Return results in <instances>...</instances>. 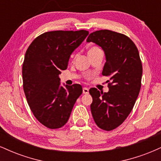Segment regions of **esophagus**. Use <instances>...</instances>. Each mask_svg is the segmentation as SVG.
<instances>
[{"mask_svg": "<svg viewBox=\"0 0 161 161\" xmlns=\"http://www.w3.org/2000/svg\"><path fill=\"white\" fill-rule=\"evenodd\" d=\"M82 92H83V94H88L89 89H88V88H86V87H84V88H82Z\"/></svg>", "mask_w": 161, "mask_h": 161, "instance_id": "obj_1", "label": "esophagus"}]
</instances>
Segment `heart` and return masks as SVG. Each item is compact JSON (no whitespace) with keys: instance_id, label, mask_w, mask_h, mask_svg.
<instances>
[{"instance_id":"b5f03b06","label":"heart","mask_w":161,"mask_h":161,"mask_svg":"<svg viewBox=\"0 0 161 161\" xmlns=\"http://www.w3.org/2000/svg\"><path fill=\"white\" fill-rule=\"evenodd\" d=\"M98 48L97 47H92V48L89 49V51H88V52H91V51H96V50H97Z\"/></svg>"}]
</instances>
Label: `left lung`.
<instances>
[{
    "label": "left lung",
    "mask_w": 161,
    "mask_h": 161,
    "mask_svg": "<svg viewBox=\"0 0 161 161\" xmlns=\"http://www.w3.org/2000/svg\"><path fill=\"white\" fill-rule=\"evenodd\" d=\"M104 51L106 63L102 75L110 77L108 92L90 88L91 111L99 128L110 131L119 126L132 111L141 88L142 65L134 42L113 31H96L86 40ZM108 81V82H110Z\"/></svg>",
    "instance_id": "1"
}]
</instances>
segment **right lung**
Returning <instances> with one entry per match:
<instances>
[{
	"label": "right lung",
	"instance_id": "obj_1",
	"mask_svg": "<svg viewBox=\"0 0 161 161\" xmlns=\"http://www.w3.org/2000/svg\"><path fill=\"white\" fill-rule=\"evenodd\" d=\"M88 35L86 30L45 32L33 41L25 52L24 92L34 116L47 128L64 126L82 95L80 85L62 86L59 75L66 69L70 55Z\"/></svg>",
	"mask_w": 161,
	"mask_h": 161
}]
</instances>
